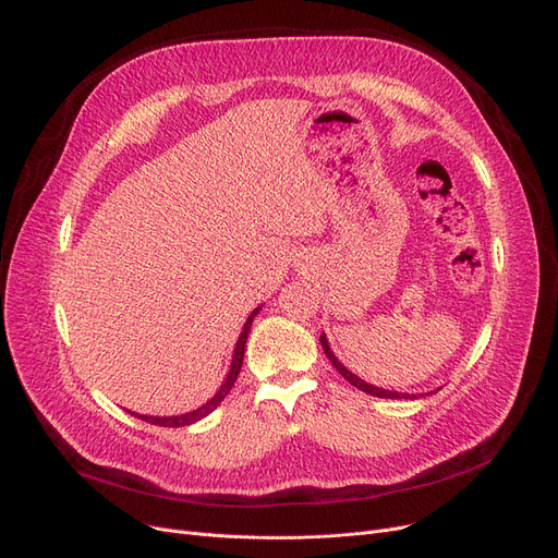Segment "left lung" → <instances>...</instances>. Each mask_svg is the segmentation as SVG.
Returning <instances> with one entry per match:
<instances>
[{
	"label": "left lung",
	"mask_w": 558,
	"mask_h": 558,
	"mask_svg": "<svg viewBox=\"0 0 558 558\" xmlns=\"http://www.w3.org/2000/svg\"><path fill=\"white\" fill-rule=\"evenodd\" d=\"M320 345H323V350H325V354H327V359L331 361V365L339 369V375L343 377V379H348L354 388H359V390H363V392H367V395H375V397H384V399H417V395H408V392H397V390H384V388H377V386H373V384H365L361 377H356V375H352L350 369L337 359V354L331 352V348H329V343H327V337L325 333H320ZM439 390V388H437ZM420 397H424V395H420Z\"/></svg>",
	"instance_id": "1"
}]
</instances>
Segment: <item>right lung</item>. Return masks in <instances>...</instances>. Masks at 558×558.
Instances as JSON below:
<instances>
[{"mask_svg":"<svg viewBox=\"0 0 558 558\" xmlns=\"http://www.w3.org/2000/svg\"><path fill=\"white\" fill-rule=\"evenodd\" d=\"M257 312H259V307H255V310L248 314V318H246V323H244V327H242L240 339H238V343H235V352H233V361H231L229 375H227L225 384H221V386H219V390L213 395V399H208L202 408H197V411H193V413H183V415H172V417H153V415H138V413H132V415H134V417H138V420H143V422H150V424H155V426L179 428V426L195 424V422L204 420L208 413H213L215 408H217L221 401H225V397L231 392L233 384L238 381V375H240V369H242V359H244L246 339H248V331H251V323H253V318L257 316Z\"/></svg>","mask_w":558,"mask_h":558,"instance_id":"add662e5","label":"right lung"}]
</instances>
